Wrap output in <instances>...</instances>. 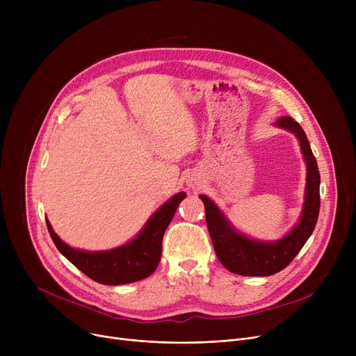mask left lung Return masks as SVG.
<instances>
[{
	"mask_svg": "<svg viewBox=\"0 0 356 356\" xmlns=\"http://www.w3.org/2000/svg\"><path fill=\"white\" fill-rule=\"evenodd\" d=\"M275 125L291 131L298 138L307 165L303 212L297 225L284 238L274 242H261L239 234L208 196L199 195L204 204L207 225L216 257L228 271L239 275H273L286 268L306 244L319 216L321 175L306 133L291 117H282L275 121Z\"/></svg>",
	"mask_w": 356,
	"mask_h": 356,
	"instance_id": "obj_1",
	"label": "left lung"
}]
</instances>
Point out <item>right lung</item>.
Listing matches in <instances>:
<instances>
[{
  "mask_svg": "<svg viewBox=\"0 0 356 356\" xmlns=\"http://www.w3.org/2000/svg\"><path fill=\"white\" fill-rule=\"evenodd\" d=\"M184 197L186 193L180 192L168 199L148 219L143 231L133 241L109 251L90 252L74 250L58 236L47 219L46 223L56 248L89 278L106 286L128 284L152 275L157 268L164 231Z\"/></svg>",
  "mask_w": 356,
  "mask_h": 356,
  "instance_id": "right-lung-1",
  "label": "right lung"
}]
</instances>
